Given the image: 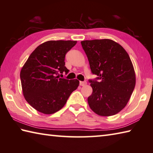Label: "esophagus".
I'll use <instances>...</instances> for the list:
<instances>
[{"instance_id":"esophagus-1","label":"esophagus","mask_w":153,"mask_h":153,"mask_svg":"<svg viewBox=\"0 0 153 153\" xmlns=\"http://www.w3.org/2000/svg\"><path fill=\"white\" fill-rule=\"evenodd\" d=\"M86 84H87V82H82V81L79 82V85L81 86L85 85H86Z\"/></svg>"}]
</instances>
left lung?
<instances>
[{
    "label": "left lung",
    "instance_id": "8db88e82",
    "mask_svg": "<svg viewBox=\"0 0 153 153\" xmlns=\"http://www.w3.org/2000/svg\"><path fill=\"white\" fill-rule=\"evenodd\" d=\"M81 44L91 73L98 76L89 80L93 91L88 104L98 115L116 114L126 105L136 84L129 55L120 44L108 39L82 41Z\"/></svg>",
    "mask_w": 153,
    "mask_h": 153
}]
</instances>
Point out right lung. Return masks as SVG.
Listing matches in <instances>:
<instances>
[{
	"instance_id": "obj_1",
	"label": "right lung",
	"mask_w": 153,
	"mask_h": 153,
	"mask_svg": "<svg viewBox=\"0 0 153 153\" xmlns=\"http://www.w3.org/2000/svg\"><path fill=\"white\" fill-rule=\"evenodd\" d=\"M76 41H48L30 55L22 68L20 77L27 102L45 114H51L64 106L69 96L78 87L77 79L60 78L57 74L69 69L65 66L67 53Z\"/></svg>"
}]
</instances>
